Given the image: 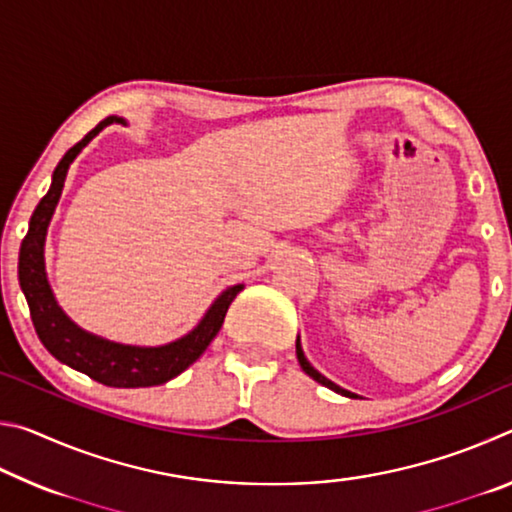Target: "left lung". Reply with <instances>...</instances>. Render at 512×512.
<instances>
[{
	"instance_id": "8db88e82",
	"label": "left lung",
	"mask_w": 512,
	"mask_h": 512,
	"mask_svg": "<svg viewBox=\"0 0 512 512\" xmlns=\"http://www.w3.org/2000/svg\"><path fill=\"white\" fill-rule=\"evenodd\" d=\"M296 354H298V361H300V368L307 372V375L311 377V379H316L318 384H323V386H327L329 391H334V393H339V395H345V397H357L354 393H350V391H345V388H341V386H336L334 381H329L325 375H320V372L311 366V363L307 361V357H305V352H302V348H300V339L296 341Z\"/></svg>"
}]
</instances>
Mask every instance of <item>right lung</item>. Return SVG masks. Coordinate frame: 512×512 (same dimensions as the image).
Returning <instances> with one entry per match:
<instances>
[{
  "mask_svg": "<svg viewBox=\"0 0 512 512\" xmlns=\"http://www.w3.org/2000/svg\"><path fill=\"white\" fill-rule=\"evenodd\" d=\"M115 121L117 124H126L121 117H106L58 162L54 176H51L49 192L42 196L36 212H33L29 232L20 246L17 277H20L24 298L29 302L31 320L33 327H36L38 339L60 363L83 372V375L99 381L103 386L144 388L158 386L178 377L180 372L187 370L201 357L207 345L214 341V336L219 334L230 302L237 298L244 284H235V287L225 289L212 302V307L205 311L201 323L192 332L185 334L183 339L158 345V348H140V345H124L101 339V336L85 332L58 307L45 271V239L49 221L54 216L60 194H63L69 164L90 144L94 135H99V131H103L108 124H115Z\"/></svg>",
  "mask_w": 512,
  "mask_h": 512,
  "instance_id": "1",
  "label": "right lung"
}]
</instances>
